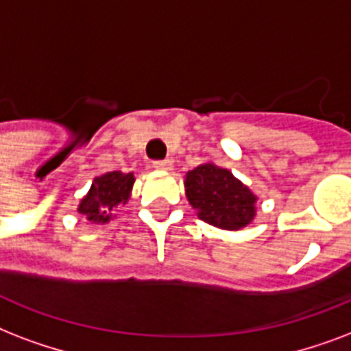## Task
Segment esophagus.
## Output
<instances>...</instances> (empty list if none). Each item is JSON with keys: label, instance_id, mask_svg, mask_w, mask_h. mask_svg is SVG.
<instances>
[{"label": "esophagus", "instance_id": "34e87169", "mask_svg": "<svg viewBox=\"0 0 351 351\" xmlns=\"http://www.w3.org/2000/svg\"><path fill=\"white\" fill-rule=\"evenodd\" d=\"M154 167L157 168V170H172V161L170 159H162V161H156L154 162Z\"/></svg>", "mask_w": 351, "mask_h": 351}]
</instances>
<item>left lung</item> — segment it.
<instances>
[{
  "label": "left lung",
  "mask_w": 351,
  "mask_h": 351,
  "mask_svg": "<svg viewBox=\"0 0 351 351\" xmlns=\"http://www.w3.org/2000/svg\"><path fill=\"white\" fill-rule=\"evenodd\" d=\"M189 203L199 219L227 230H240L256 214V195L227 168L213 162L199 165L184 178Z\"/></svg>",
  "instance_id": "8db88e82"
}]
</instances>
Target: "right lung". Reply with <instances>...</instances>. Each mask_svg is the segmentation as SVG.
Returning <instances> with one entry per match:
<instances>
[{"label":"right lung","instance_id":"right-lung-1","mask_svg":"<svg viewBox=\"0 0 351 351\" xmlns=\"http://www.w3.org/2000/svg\"><path fill=\"white\" fill-rule=\"evenodd\" d=\"M135 183L133 173L108 172L95 178L88 195L80 201L78 213L89 223H106L111 219V213L119 205L130 199V192Z\"/></svg>","mask_w":351,"mask_h":351}]
</instances>
